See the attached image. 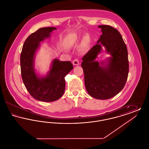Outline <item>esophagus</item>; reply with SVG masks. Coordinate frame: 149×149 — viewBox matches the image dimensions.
I'll return each mask as SVG.
<instances>
[{"label":"esophagus","instance_id":"34e87169","mask_svg":"<svg viewBox=\"0 0 149 149\" xmlns=\"http://www.w3.org/2000/svg\"><path fill=\"white\" fill-rule=\"evenodd\" d=\"M72 64L74 65H78L79 64V61L78 58H75L73 61H72Z\"/></svg>","mask_w":149,"mask_h":149}]
</instances>
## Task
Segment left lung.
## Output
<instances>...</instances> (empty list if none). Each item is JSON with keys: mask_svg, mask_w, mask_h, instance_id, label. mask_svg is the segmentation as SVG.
<instances>
[{"mask_svg": "<svg viewBox=\"0 0 149 149\" xmlns=\"http://www.w3.org/2000/svg\"><path fill=\"white\" fill-rule=\"evenodd\" d=\"M102 35L82 58L86 89L89 95L98 99H110L123 89L129 71L127 46L120 32L108 25H101ZM104 45L112 56L109 64L102 67L94 60ZM103 63H100L103 65Z\"/></svg>", "mask_w": 149, "mask_h": 149, "instance_id": "8db88e82", "label": "left lung"}]
</instances>
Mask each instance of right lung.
<instances>
[{"label": "right lung", "mask_w": 149, "mask_h": 149, "mask_svg": "<svg viewBox=\"0 0 149 149\" xmlns=\"http://www.w3.org/2000/svg\"><path fill=\"white\" fill-rule=\"evenodd\" d=\"M55 27L38 29L29 36L23 44L20 61L23 83L31 95L37 100L50 102L62 97L65 88L66 75L73 69L71 61L54 59L48 75L37 77L33 68V58L40 42L50 36Z\"/></svg>", "instance_id": "obj_1"}]
</instances>
